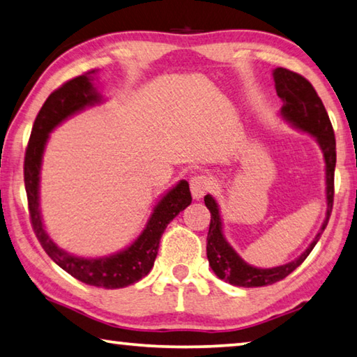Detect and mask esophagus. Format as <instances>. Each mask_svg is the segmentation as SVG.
<instances>
[{"instance_id":"34e87169","label":"esophagus","mask_w":357,"mask_h":357,"mask_svg":"<svg viewBox=\"0 0 357 357\" xmlns=\"http://www.w3.org/2000/svg\"><path fill=\"white\" fill-rule=\"evenodd\" d=\"M211 187H213V181L208 176H203V174H198V176H193L190 179V192L195 200H200L203 195H206Z\"/></svg>"}]
</instances>
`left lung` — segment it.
<instances>
[{"instance_id": "obj_1", "label": "left lung", "mask_w": 357, "mask_h": 357, "mask_svg": "<svg viewBox=\"0 0 357 357\" xmlns=\"http://www.w3.org/2000/svg\"><path fill=\"white\" fill-rule=\"evenodd\" d=\"M274 82L277 96L282 99V114L283 118L289 121L296 128L317 137L319 146L323 149L324 162H326V197H328V214L321 227V231L312 241L302 255L294 261L277 266L273 269H259L247 264L236 252L231 249L222 233V220L219 214V206L211 195L204 197V204L211 213V223L208 231V244L206 255L209 259V266L213 268L219 279L231 283L234 287L255 288L273 285L289 275L293 271L304 263L309 253L317 245L319 236H321L326 225H328L329 217L334 206V170H335V135L332 129L328 112L323 105L321 99L317 94L312 83L301 74L285 68H277L274 70Z\"/></svg>"}]
</instances>
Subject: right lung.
I'll use <instances>...</instances> for the list:
<instances>
[{"mask_svg":"<svg viewBox=\"0 0 357 357\" xmlns=\"http://www.w3.org/2000/svg\"><path fill=\"white\" fill-rule=\"evenodd\" d=\"M93 72L94 70L84 72L83 75L68 80L48 96L33 124L31 137H29L25 153V164H23V176H25L31 227L47 255L77 280L86 283V285L114 289L129 287L148 275L154 266L160 238L167 225L181 211L189 206L192 203V195L189 183L181 181L157 203L146 228L143 229L135 243L113 257L94 259L72 257L68 252L56 247V244L48 238L44 225H42L39 211V173L42 154H44L48 134L55 126L70 114L100 99L91 83Z\"/></svg>","mask_w":357,"mask_h":357,"instance_id":"1","label":"right lung"}]
</instances>
